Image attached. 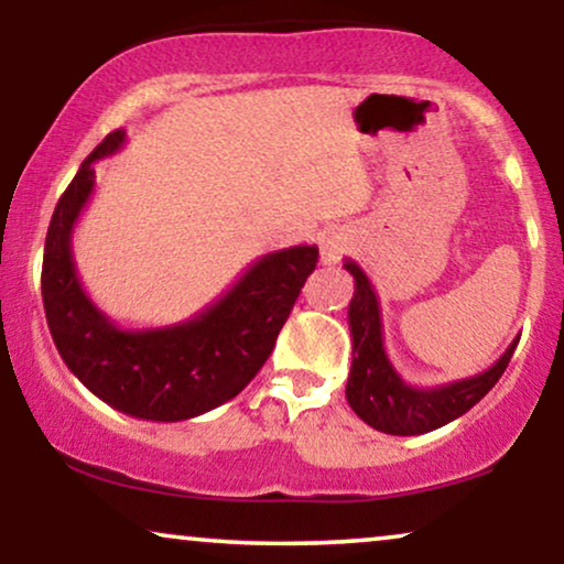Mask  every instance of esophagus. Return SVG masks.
<instances>
[{
	"label": "esophagus",
	"mask_w": 564,
	"mask_h": 564,
	"mask_svg": "<svg viewBox=\"0 0 564 564\" xmlns=\"http://www.w3.org/2000/svg\"><path fill=\"white\" fill-rule=\"evenodd\" d=\"M351 251V238L346 234H330L321 241V261L323 264H336L344 253Z\"/></svg>",
	"instance_id": "34e87169"
}]
</instances>
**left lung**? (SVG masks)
I'll return each mask as SVG.
<instances>
[{"label":"left lung","instance_id":"left-lung-1","mask_svg":"<svg viewBox=\"0 0 564 564\" xmlns=\"http://www.w3.org/2000/svg\"><path fill=\"white\" fill-rule=\"evenodd\" d=\"M344 269L354 276V297L349 303L354 357L349 380H346V400L367 426L392 436L429 434L480 403L506 372L519 336L503 351V357L480 375L449 384H436V388L408 384L384 351L380 300H377L372 282L357 261L346 259Z\"/></svg>","mask_w":564,"mask_h":564}]
</instances>
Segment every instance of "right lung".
Returning a JSON list of instances; mask_svg holds the SVG:
<instances>
[{
	"label": "right lung",
	"mask_w": 564,
	"mask_h": 564,
	"mask_svg": "<svg viewBox=\"0 0 564 564\" xmlns=\"http://www.w3.org/2000/svg\"><path fill=\"white\" fill-rule=\"evenodd\" d=\"M122 143L126 130L107 135L53 210L41 280L45 321L66 367L115 411L143 421H187L228 403L257 377L315 269L318 246L264 253L189 321L120 328L82 288L72 238L95 192L91 164L118 153Z\"/></svg>",
	"instance_id": "obj_1"
}]
</instances>
